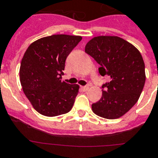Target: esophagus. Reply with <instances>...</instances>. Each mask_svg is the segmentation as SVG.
I'll list each match as a JSON object with an SVG mask.
<instances>
[{
  "label": "esophagus",
  "mask_w": 158,
  "mask_h": 158,
  "mask_svg": "<svg viewBox=\"0 0 158 158\" xmlns=\"http://www.w3.org/2000/svg\"><path fill=\"white\" fill-rule=\"evenodd\" d=\"M81 89L83 91H87L89 89V85H86V86H82L81 87Z\"/></svg>",
  "instance_id": "obj_1"
}]
</instances>
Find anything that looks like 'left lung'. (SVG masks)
Listing matches in <instances>:
<instances>
[{
    "label": "left lung",
    "mask_w": 158,
    "mask_h": 158,
    "mask_svg": "<svg viewBox=\"0 0 158 158\" xmlns=\"http://www.w3.org/2000/svg\"><path fill=\"white\" fill-rule=\"evenodd\" d=\"M85 50L100 65V75L110 79L102 85V96L92 105V110L106 119L120 118L137 102L144 87L142 56L132 44L116 36L94 37Z\"/></svg>",
    "instance_id": "1"
}]
</instances>
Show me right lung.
Here are the masks:
<instances>
[{"instance_id": "add662e5", "label": "right lung", "mask_w": 158, "mask_h": 158, "mask_svg": "<svg viewBox=\"0 0 158 158\" xmlns=\"http://www.w3.org/2000/svg\"><path fill=\"white\" fill-rule=\"evenodd\" d=\"M81 40L80 36L52 35L33 42L24 53L20 81L25 95L41 115L57 116L73 107L79 86L61 79L66 58Z\"/></svg>"}]
</instances>
